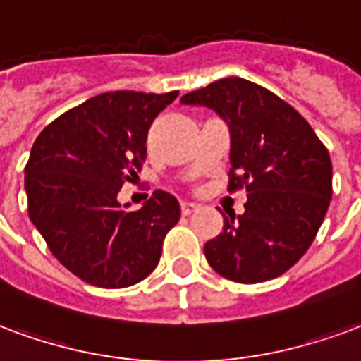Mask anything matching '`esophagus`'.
Returning <instances> with one entry per match:
<instances>
[{"label":"esophagus","instance_id":"obj_1","mask_svg":"<svg viewBox=\"0 0 361 361\" xmlns=\"http://www.w3.org/2000/svg\"><path fill=\"white\" fill-rule=\"evenodd\" d=\"M197 208L199 207H197V204H193V202H181V214L183 216L193 214Z\"/></svg>","mask_w":361,"mask_h":361}]
</instances>
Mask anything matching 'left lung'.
Wrapping results in <instances>:
<instances>
[{"label": "left lung", "instance_id": "obj_1", "mask_svg": "<svg viewBox=\"0 0 361 361\" xmlns=\"http://www.w3.org/2000/svg\"><path fill=\"white\" fill-rule=\"evenodd\" d=\"M212 109L231 135L229 191L247 189L245 212L224 216L204 245L208 264L237 283H262L293 268L322 226L333 195L327 149L295 109L248 80L221 78L181 97Z\"/></svg>", "mask_w": 361, "mask_h": 361}]
</instances>
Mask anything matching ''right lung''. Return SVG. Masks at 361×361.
I'll return each instance as SVG.
<instances>
[{"label": "right lung", "mask_w": 361, "mask_h": 361, "mask_svg": "<svg viewBox=\"0 0 361 361\" xmlns=\"http://www.w3.org/2000/svg\"><path fill=\"white\" fill-rule=\"evenodd\" d=\"M176 97L101 93L61 114L34 141L24 168L28 216L53 256L82 281L122 289L157 268L180 202L159 189L130 212L118 191L141 170L147 132Z\"/></svg>", "instance_id": "obj_1"}]
</instances>
